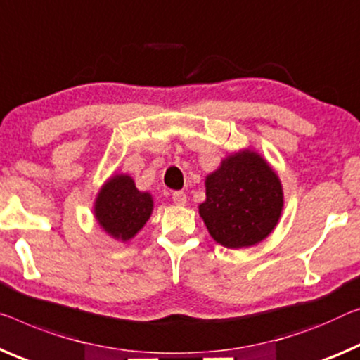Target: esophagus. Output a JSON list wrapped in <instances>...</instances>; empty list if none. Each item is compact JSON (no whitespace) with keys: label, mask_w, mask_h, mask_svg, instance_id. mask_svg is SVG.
Segmentation results:
<instances>
[{"label":"esophagus","mask_w":360,"mask_h":360,"mask_svg":"<svg viewBox=\"0 0 360 360\" xmlns=\"http://www.w3.org/2000/svg\"><path fill=\"white\" fill-rule=\"evenodd\" d=\"M171 198H173V202H174L176 205H186V202H187L186 193L181 192V191L173 192V195H171Z\"/></svg>","instance_id":"esophagus-1"}]
</instances>
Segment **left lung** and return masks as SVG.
Segmentation results:
<instances>
[{
	"mask_svg": "<svg viewBox=\"0 0 360 360\" xmlns=\"http://www.w3.org/2000/svg\"><path fill=\"white\" fill-rule=\"evenodd\" d=\"M205 187L207 200L198 213L222 247H252L277 226L283 207L282 184L256 152L242 150L222 160Z\"/></svg>",
	"mask_w": 360,
	"mask_h": 360,
	"instance_id": "1",
	"label": "left lung"
}]
</instances>
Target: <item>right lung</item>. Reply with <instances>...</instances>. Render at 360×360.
I'll return each mask as SVG.
<instances>
[{
	"label": "right lung",
	"mask_w": 360,
	"mask_h": 360,
	"mask_svg": "<svg viewBox=\"0 0 360 360\" xmlns=\"http://www.w3.org/2000/svg\"><path fill=\"white\" fill-rule=\"evenodd\" d=\"M153 200L149 192L136 189L127 174H117L102 187L94 205L99 226L117 240L127 242L150 218Z\"/></svg>",
	"instance_id": "add662e5"
}]
</instances>
